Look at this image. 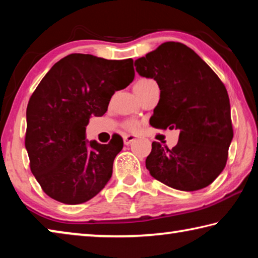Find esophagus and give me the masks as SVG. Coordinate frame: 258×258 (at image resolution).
Returning <instances> with one entry per match:
<instances>
[{"label": "esophagus", "instance_id": "esophagus-1", "mask_svg": "<svg viewBox=\"0 0 258 258\" xmlns=\"http://www.w3.org/2000/svg\"><path fill=\"white\" fill-rule=\"evenodd\" d=\"M135 139H137V138H135V135H131V134L125 135V137H124V145H126V146L131 145V142H133Z\"/></svg>", "mask_w": 258, "mask_h": 258}]
</instances>
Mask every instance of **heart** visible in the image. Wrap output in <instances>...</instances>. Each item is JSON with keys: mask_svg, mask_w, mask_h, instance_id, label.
<instances>
[{"mask_svg": "<svg viewBox=\"0 0 258 258\" xmlns=\"http://www.w3.org/2000/svg\"><path fill=\"white\" fill-rule=\"evenodd\" d=\"M154 83L155 81L151 80V78H146V77L140 78V80H138L137 83L134 84V91H140V90L146 89L147 86H149L150 84H154ZM125 127L130 131H135L139 127V123L135 120H127L125 123Z\"/></svg>", "mask_w": 258, "mask_h": 258, "instance_id": "heart-1", "label": "heart"}]
</instances>
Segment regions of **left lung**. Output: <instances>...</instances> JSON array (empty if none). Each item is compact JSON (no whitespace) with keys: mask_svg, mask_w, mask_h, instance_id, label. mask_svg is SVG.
Returning a JSON list of instances; mask_svg holds the SVG:
<instances>
[{"mask_svg":"<svg viewBox=\"0 0 258 258\" xmlns=\"http://www.w3.org/2000/svg\"><path fill=\"white\" fill-rule=\"evenodd\" d=\"M134 64L139 75L154 78L160 89L151 126L180 131L172 149L152 142L146 159L150 175L181 191L206 187L224 169L233 138L224 84L194 50L178 42L163 43Z\"/></svg>","mask_w":258,"mask_h":258,"instance_id":"obj_1","label":"left lung"}]
</instances>
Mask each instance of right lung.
Listing matches in <instances>:
<instances>
[{
  "label": "right lung",
  "mask_w": 258,
  "mask_h": 258,
  "mask_svg": "<svg viewBox=\"0 0 258 258\" xmlns=\"http://www.w3.org/2000/svg\"><path fill=\"white\" fill-rule=\"evenodd\" d=\"M132 59L73 53L53 64L27 106L25 146L30 171L52 199L78 205L101 191L112 174L123 139L85 141L90 117L107 111L113 93L134 80Z\"/></svg>",
  "instance_id": "1"
}]
</instances>
